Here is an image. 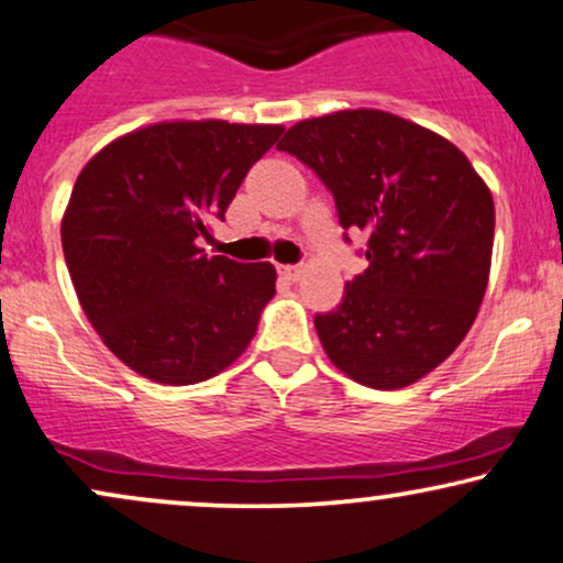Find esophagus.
I'll list each match as a JSON object with an SVG mask.
<instances>
[{"mask_svg": "<svg viewBox=\"0 0 563 563\" xmlns=\"http://www.w3.org/2000/svg\"><path fill=\"white\" fill-rule=\"evenodd\" d=\"M277 273L288 277V280H299L303 273V264H283V267H277Z\"/></svg>", "mask_w": 563, "mask_h": 563, "instance_id": "34e87169", "label": "esophagus"}]
</instances>
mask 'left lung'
<instances>
[{
  "instance_id": "obj_1",
  "label": "left lung",
  "mask_w": 563,
  "mask_h": 563,
  "mask_svg": "<svg viewBox=\"0 0 563 563\" xmlns=\"http://www.w3.org/2000/svg\"><path fill=\"white\" fill-rule=\"evenodd\" d=\"M335 199L338 222L367 235L369 267L338 309L314 317L324 354L377 390L417 383L475 322L490 275L496 209L443 135L380 110L303 120L283 135Z\"/></svg>"
}]
</instances>
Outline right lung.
Instances as JSON below:
<instances>
[{
	"instance_id": "right-lung-1",
	"label": "right lung",
	"mask_w": 563,
	"mask_h": 563,
	"mask_svg": "<svg viewBox=\"0 0 563 563\" xmlns=\"http://www.w3.org/2000/svg\"><path fill=\"white\" fill-rule=\"evenodd\" d=\"M280 133L225 120L157 123L80 170L63 217L65 262L88 322L133 372L201 383L252 343L275 267L207 256L201 241Z\"/></svg>"
}]
</instances>
